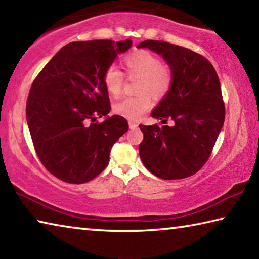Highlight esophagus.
I'll return each instance as SVG.
<instances>
[{"label":"esophagus","mask_w":259,"mask_h":259,"mask_svg":"<svg viewBox=\"0 0 259 259\" xmlns=\"http://www.w3.org/2000/svg\"><path fill=\"white\" fill-rule=\"evenodd\" d=\"M128 125H130V128H131V130H135V128H137V127L139 126V125L137 124V122L132 121V120L128 121Z\"/></svg>","instance_id":"esophagus-1"}]
</instances>
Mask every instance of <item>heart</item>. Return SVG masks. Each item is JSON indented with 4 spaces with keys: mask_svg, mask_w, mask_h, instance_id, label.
Segmentation results:
<instances>
[{
    "mask_svg": "<svg viewBox=\"0 0 259 259\" xmlns=\"http://www.w3.org/2000/svg\"><path fill=\"white\" fill-rule=\"evenodd\" d=\"M121 67L126 76L139 77L137 97H127L115 104L117 115L128 119H139L151 107L150 93L155 98H161L171 86L169 69L161 65L160 59L147 50H138L122 58ZM103 85L113 98L119 97L124 85V75L115 66H109L103 72Z\"/></svg>",
    "mask_w": 259,
    "mask_h": 259,
    "instance_id": "b5f03b06",
    "label": "heart"
}]
</instances>
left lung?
I'll list each match as a JSON object with an SVG mask.
<instances>
[{
  "mask_svg": "<svg viewBox=\"0 0 259 259\" xmlns=\"http://www.w3.org/2000/svg\"><path fill=\"white\" fill-rule=\"evenodd\" d=\"M170 67L171 86L151 112L156 119L174 120V126L140 125L143 141L140 158L146 168L162 180H181L206 164L225 119L219 76L205 57L162 40H144Z\"/></svg>",
  "mask_w": 259,
  "mask_h": 259,
  "instance_id": "1",
  "label": "left lung"
}]
</instances>
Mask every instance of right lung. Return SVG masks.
Masks as SVG:
<instances>
[{"instance_id":"obj_1","label":"right lung","mask_w":259,"mask_h":259,"mask_svg":"<svg viewBox=\"0 0 259 259\" xmlns=\"http://www.w3.org/2000/svg\"><path fill=\"white\" fill-rule=\"evenodd\" d=\"M132 40L71 42L60 49L31 84L26 118L40 162L63 182L81 184L101 173L113 144L128 131L110 112L103 72Z\"/></svg>"}]
</instances>
